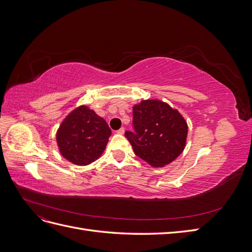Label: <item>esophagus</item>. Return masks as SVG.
<instances>
[{"label":"esophagus","mask_w":252,"mask_h":252,"mask_svg":"<svg viewBox=\"0 0 252 252\" xmlns=\"http://www.w3.org/2000/svg\"><path fill=\"white\" fill-rule=\"evenodd\" d=\"M117 133H118V134H121V135L124 134V133H125V129H124V128H120L119 130L117 131Z\"/></svg>","instance_id":"obj_1"}]
</instances>
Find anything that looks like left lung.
<instances>
[{"instance_id":"obj_1","label":"left lung","mask_w":252,"mask_h":252,"mask_svg":"<svg viewBox=\"0 0 252 252\" xmlns=\"http://www.w3.org/2000/svg\"><path fill=\"white\" fill-rule=\"evenodd\" d=\"M135 132L126 131L134 154L155 168L172 163L185 149L188 125L178 109L158 98L134 104Z\"/></svg>"}]
</instances>
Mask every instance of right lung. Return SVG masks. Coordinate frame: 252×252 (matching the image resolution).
<instances>
[{"instance_id": "add662e5", "label": "right lung", "mask_w": 252, "mask_h": 252, "mask_svg": "<svg viewBox=\"0 0 252 252\" xmlns=\"http://www.w3.org/2000/svg\"><path fill=\"white\" fill-rule=\"evenodd\" d=\"M110 135L106 121L87 105H80L62 121L56 139L63 158L74 165L86 166L103 155Z\"/></svg>"}]
</instances>
